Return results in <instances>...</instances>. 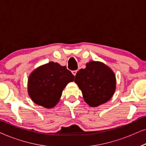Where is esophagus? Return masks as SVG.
Masks as SVG:
<instances>
[{
	"mask_svg": "<svg viewBox=\"0 0 146 146\" xmlns=\"http://www.w3.org/2000/svg\"><path fill=\"white\" fill-rule=\"evenodd\" d=\"M77 72H78V70H74V71L72 72L74 76H76V73H77Z\"/></svg>",
	"mask_w": 146,
	"mask_h": 146,
	"instance_id": "esophagus-1",
	"label": "esophagus"
}]
</instances>
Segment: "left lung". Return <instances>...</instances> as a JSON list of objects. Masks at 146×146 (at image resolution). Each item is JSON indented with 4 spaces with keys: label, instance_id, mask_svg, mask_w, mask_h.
<instances>
[{
    "label": "left lung",
    "instance_id": "left-lung-1",
    "mask_svg": "<svg viewBox=\"0 0 146 146\" xmlns=\"http://www.w3.org/2000/svg\"><path fill=\"white\" fill-rule=\"evenodd\" d=\"M74 82L82 92L86 102L97 107L107 102L114 94L116 80L113 72L102 62L91 61L76 75Z\"/></svg>",
    "mask_w": 146,
    "mask_h": 146
}]
</instances>
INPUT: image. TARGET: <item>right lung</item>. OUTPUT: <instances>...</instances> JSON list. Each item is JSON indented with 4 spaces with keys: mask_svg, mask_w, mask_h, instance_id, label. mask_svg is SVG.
<instances>
[{
    "mask_svg": "<svg viewBox=\"0 0 146 146\" xmlns=\"http://www.w3.org/2000/svg\"><path fill=\"white\" fill-rule=\"evenodd\" d=\"M74 76L57 62L40 66L29 76L28 93L34 102L52 108L58 102L64 88L74 81Z\"/></svg>",
    "mask_w": 146,
    "mask_h": 146,
    "instance_id": "right-lung-1",
    "label": "right lung"
}]
</instances>
